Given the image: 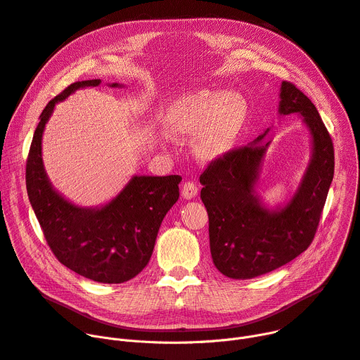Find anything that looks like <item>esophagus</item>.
<instances>
[{
    "instance_id": "obj_1",
    "label": "esophagus",
    "mask_w": 360,
    "mask_h": 360,
    "mask_svg": "<svg viewBox=\"0 0 360 360\" xmlns=\"http://www.w3.org/2000/svg\"><path fill=\"white\" fill-rule=\"evenodd\" d=\"M198 190H199V187L196 186V183L186 181L183 184V187H181V196L184 199H192V198H195L198 195Z\"/></svg>"
}]
</instances>
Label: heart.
<instances>
[{
  "instance_id": "1",
  "label": "heart",
  "mask_w": 360,
  "mask_h": 360,
  "mask_svg": "<svg viewBox=\"0 0 360 360\" xmlns=\"http://www.w3.org/2000/svg\"><path fill=\"white\" fill-rule=\"evenodd\" d=\"M245 112V101L238 93L198 90L176 101L168 123L177 135H190L203 129L195 146L202 158L209 160L222 155L232 146Z\"/></svg>"
}]
</instances>
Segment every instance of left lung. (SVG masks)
I'll return each instance as SVG.
<instances>
[{"mask_svg": "<svg viewBox=\"0 0 360 360\" xmlns=\"http://www.w3.org/2000/svg\"><path fill=\"white\" fill-rule=\"evenodd\" d=\"M279 112L304 116L314 143L302 184L283 209L269 212L252 187L269 146L262 142L267 131L212 160L200 174L210 255L217 269L232 279L260 276L304 252L315 237L333 181L331 136L311 100L289 81L282 82Z\"/></svg>", "mask_w": 360, "mask_h": 360, "instance_id": "8db88e82", "label": "left lung"}]
</instances>
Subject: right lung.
<instances>
[{
    "label": "right lung",
    "mask_w": 360,
    "mask_h": 360,
    "mask_svg": "<svg viewBox=\"0 0 360 360\" xmlns=\"http://www.w3.org/2000/svg\"><path fill=\"white\" fill-rule=\"evenodd\" d=\"M98 84L100 79L77 81L46 104L26 161V187L45 240L63 266L94 282L123 283L150 262L160 225L180 196L181 177L135 176L100 209L74 206L55 192L41 162L45 124L58 101Z\"/></svg>",
    "instance_id": "1"
}]
</instances>
